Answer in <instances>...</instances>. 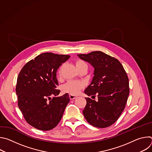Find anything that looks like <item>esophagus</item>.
Wrapping results in <instances>:
<instances>
[{"label":"esophagus","instance_id":"esophagus-1","mask_svg":"<svg viewBox=\"0 0 152 152\" xmlns=\"http://www.w3.org/2000/svg\"><path fill=\"white\" fill-rule=\"evenodd\" d=\"M69 97L71 100H73V99H75L77 97L76 96H74V95H72V94H70L69 95Z\"/></svg>","mask_w":152,"mask_h":152}]
</instances>
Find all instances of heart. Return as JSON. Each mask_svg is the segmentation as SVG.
<instances>
[{"label": "heart", "instance_id": "heart-1", "mask_svg": "<svg viewBox=\"0 0 152 152\" xmlns=\"http://www.w3.org/2000/svg\"><path fill=\"white\" fill-rule=\"evenodd\" d=\"M76 66L77 69H79L83 66H87L86 64L80 59L76 61ZM60 71L59 72V75L60 76ZM85 84L81 80H69L62 86V91L63 93H69L72 95H77L80 91L84 88Z\"/></svg>", "mask_w": 152, "mask_h": 152}]
</instances>
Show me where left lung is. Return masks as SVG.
<instances>
[{
	"mask_svg": "<svg viewBox=\"0 0 152 152\" xmlns=\"http://www.w3.org/2000/svg\"><path fill=\"white\" fill-rule=\"evenodd\" d=\"M77 56L94 69L92 82L84 92L93 99L98 97L97 101L85 98L83 116L94 127H109L118 120L127 100L129 86L126 72L118 59L102 52Z\"/></svg>",
	"mask_w": 152,
	"mask_h": 152,
	"instance_id": "8db88e82",
	"label": "left lung"
}]
</instances>
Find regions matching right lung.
<instances>
[{
    "instance_id": "right-lung-1",
    "label": "right lung",
    "mask_w": 152,
    "mask_h": 152,
    "mask_svg": "<svg viewBox=\"0 0 152 152\" xmlns=\"http://www.w3.org/2000/svg\"><path fill=\"white\" fill-rule=\"evenodd\" d=\"M70 57L48 52L40 54L27 62L18 76V106L27 123L37 129L49 131L55 127L70 102L68 93L56 97L60 93L56 89L57 70Z\"/></svg>"
}]
</instances>
